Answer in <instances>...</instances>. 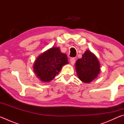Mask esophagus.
<instances>
[{"label": "esophagus", "mask_w": 124, "mask_h": 124, "mask_svg": "<svg viewBox=\"0 0 124 124\" xmlns=\"http://www.w3.org/2000/svg\"><path fill=\"white\" fill-rule=\"evenodd\" d=\"M70 62L71 64H72V65L74 64L75 62V58H71L70 59Z\"/></svg>", "instance_id": "1"}]
</instances>
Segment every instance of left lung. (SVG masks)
<instances>
[{
    "instance_id": "8db88e82",
    "label": "left lung",
    "mask_w": 124,
    "mask_h": 124,
    "mask_svg": "<svg viewBox=\"0 0 124 124\" xmlns=\"http://www.w3.org/2000/svg\"><path fill=\"white\" fill-rule=\"evenodd\" d=\"M75 69L78 78L85 83H90L97 77L100 73V64L93 53L86 50L81 58L75 63Z\"/></svg>"
}]
</instances>
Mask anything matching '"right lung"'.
Instances as JSON below:
<instances>
[{
    "mask_svg": "<svg viewBox=\"0 0 124 124\" xmlns=\"http://www.w3.org/2000/svg\"><path fill=\"white\" fill-rule=\"evenodd\" d=\"M68 63L66 54L62 53L59 47H51L37 57L33 70L41 81L47 83L54 78L62 66Z\"/></svg>",
    "mask_w": 124,
    "mask_h": 124,
    "instance_id": "add662e5",
    "label": "right lung"
}]
</instances>
